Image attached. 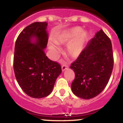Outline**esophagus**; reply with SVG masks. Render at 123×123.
I'll return each instance as SVG.
<instances>
[{
  "instance_id": "obj_1",
  "label": "esophagus",
  "mask_w": 123,
  "mask_h": 123,
  "mask_svg": "<svg viewBox=\"0 0 123 123\" xmlns=\"http://www.w3.org/2000/svg\"><path fill=\"white\" fill-rule=\"evenodd\" d=\"M67 68H68V66H67V64H63V65L62 66V71H64L66 69H67Z\"/></svg>"
}]
</instances>
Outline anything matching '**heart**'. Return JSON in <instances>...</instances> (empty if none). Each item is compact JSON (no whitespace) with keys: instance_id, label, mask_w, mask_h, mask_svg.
<instances>
[{"instance_id":"b5f03b06","label":"heart","mask_w":123,"mask_h":123,"mask_svg":"<svg viewBox=\"0 0 123 123\" xmlns=\"http://www.w3.org/2000/svg\"><path fill=\"white\" fill-rule=\"evenodd\" d=\"M87 36V33L83 31L81 27H76L63 31L57 36L56 42L60 44H69L67 47V52L71 57L76 58L82 52ZM49 49L54 56L60 51L59 47L54 42H50Z\"/></svg>"}]
</instances>
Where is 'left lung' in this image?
<instances>
[{
    "label": "left lung",
    "mask_w": 123,
    "mask_h": 123,
    "mask_svg": "<svg viewBox=\"0 0 123 123\" xmlns=\"http://www.w3.org/2000/svg\"><path fill=\"white\" fill-rule=\"evenodd\" d=\"M113 65L111 42L101 29L71 64L75 73L71 86L73 93L86 100L97 96L106 87Z\"/></svg>",
    "instance_id": "left-lung-1"
}]
</instances>
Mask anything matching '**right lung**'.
Wrapping results in <instances>:
<instances>
[{
  "label": "right lung",
  "mask_w": 123,
  "mask_h": 123,
  "mask_svg": "<svg viewBox=\"0 0 123 123\" xmlns=\"http://www.w3.org/2000/svg\"><path fill=\"white\" fill-rule=\"evenodd\" d=\"M47 26L46 22L27 26L18 36L14 47L16 79L23 92L35 98L49 96L62 73L60 64L50 60L44 53L49 37Z\"/></svg>",
  "instance_id": "obj_1"
}]
</instances>
